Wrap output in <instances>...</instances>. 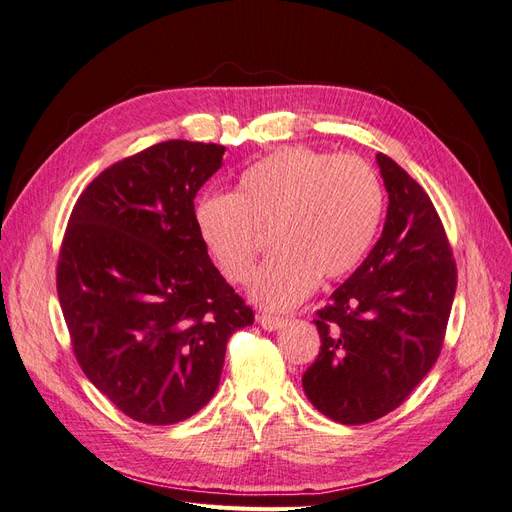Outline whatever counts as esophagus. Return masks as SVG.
<instances>
[{"instance_id": "obj_1", "label": "esophagus", "mask_w": 512, "mask_h": 512, "mask_svg": "<svg viewBox=\"0 0 512 512\" xmlns=\"http://www.w3.org/2000/svg\"><path fill=\"white\" fill-rule=\"evenodd\" d=\"M284 318H277V316H271V314H260L258 316V324L265 331H277V329H282L284 327Z\"/></svg>"}]
</instances>
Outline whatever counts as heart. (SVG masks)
I'll use <instances>...</instances> for the list:
<instances>
[{"label":"heart","mask_w":512,"mask_h":512,"mask_svg":"<svg viewBox=\"0 0 512 512\" xmlns=\"http://www.w3.org/2000/svg\"><path fill=\"white\" fill-rule=\"evenodd\" d=\"M382 188L367 162L307 147H286L245 168L235 194H207L196 228L228 282L250 280L260 235L275 256L250 286L256 305L282 312L322 282L342 280L374 243Z\"/></svg>","instance_id":"1"}]
</instances>
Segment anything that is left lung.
Wrapping results in <instances>:
<instances>
[{
    "label": "left lung",
    "mask_w": 512,
    "mask_h": 512,
    "mask_svg": "<svg viewBox=\"0 0 512 512\" xmlns=\"http://www.w3.org/2000/svg\"><path fill=\"white\" fill-rule=\"evenodd\" d=\"M376 162L389 207L382 235L318 309L320 352L303 374L314 408L363 425L401 406L438 361L457 269L436 207L384 153Z\"/></svg>",
    "instance_id": "left-lung-1"
}]
</instances>
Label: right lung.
<instances>
[{
  "mask_svg": "<svg viewBox=\"0 0 512 512\" xmlns=\"http://www.w3.org/2000/svg\"><path fill=\"white\" fill-rule=\"evenodd\" d=\"M226 147L166 141L106 168L76 200L57 294L91 384L145 425L185 421L218 391L252 309L198 235L194 198Z\"/></svg>",
  "mask_w": 512,
  "mask_h": 512,
  "instance_id": "1",
  "label": "right lung"
}]
</instances>
